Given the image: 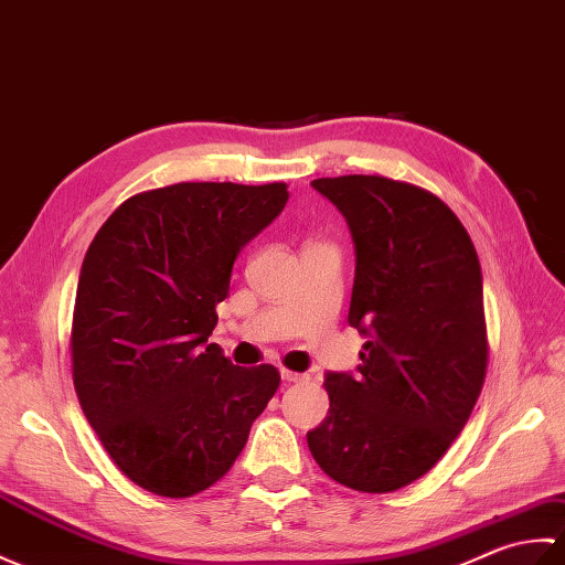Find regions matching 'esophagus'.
<instances>
[{
    "mask_svg": "<svg viewBox=\"0 0 565 565\" xmlns=\"http://www.w3.org/2000/svg\"><path fill=\"white\" fill-rule=\"evenodd\" d=\"M280 377H282V382H287V384H295V382H305V380H309L307 374H299V372H292V370H280Z\"/></svg>",
    "mask_w": 565,
    "mask_h": 565,
    "instance_id": "esophagus-1",
    "label": "esophagus"
}]
</instances>
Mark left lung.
<instances>
[{
  "mask_svg": "<svg viewBox=\"0 0 565 565\" xmlns=\"http://www.w3.org/2000/svg\"><path fill=\"white\" fill-rule=\"evenodd\" d=\"M355 244L348 323L358 372H329V416L307 433L333 481L388 493L430 471L481 394L488 338L471 236L440 198L384 177L317 179Z\"/></svg>",
  "mask_w": 565,
  "mask_h": 565,
  "instance_id": "8db88e82",
  "label": "left lung"
}]
</instances>
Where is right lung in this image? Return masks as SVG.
Segmentation results:
<instances>
[{
	"instance_id": "add662e5",
	"label": "right lung",
	"mask_w": 565,
	"mask_h": 565,
	"mask_svg": "<svg viewBox=\"0 0 565 565\" xmlns=\"http://www.w3.org/2000/svg\"><path fill=\"white\" fill-rule=\"evenodd\" d=\"M287 185L177 183L132 195L86 250L72 374L86 420L145 491L188 498L232 469L280 374L207 343L236 256Z\"/></svg>"
}]
</instances>
